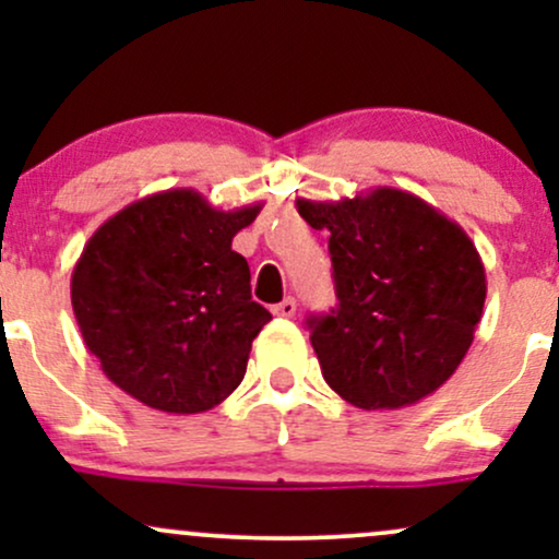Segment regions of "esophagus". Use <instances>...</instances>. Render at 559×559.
Wrapping results in <instances>:
<instances>
[{"label": "esophagus", "mask_w": 559, "mask_h": 559, "mask_svg": "<svg viewBox=\"0 0 559 559\" xmlns=\"http://www.w3.org/2000/svg\"><path fill=\"white\" fill-rule=\"evenodd\" d=\"M294 312H297V301L292 297H286L284 301H278V305L273 307V316L278 318H294Z\"/></svg>", "instance_id": "34e87169"}]
</instances>
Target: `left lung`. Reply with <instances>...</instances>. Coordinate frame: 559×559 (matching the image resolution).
Listing matches in <instances>:
<instances>
[{
	"label": "left lung",
	"instance_id": "left-lung-1",
	"mask_svg": "<svg viewBox=\"0 0 559 559\" xmlns=\"http://www.w3.org/2000/svg\"><path fill=\"white\" fill-rule=\"evenodd\" d=\"M329 230L338 307L310 318L325 383L360 409L426 400L457 370L486 299L476 243L409 191L378 186L342 202L297 199Z\"/></svg>",
	"mask_w": 559,
	"mask_h": 559
}]
</instances>
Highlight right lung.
I'll return each instance as SVG.
<instances>
[{"mask_svg":"<svg viewBox=\"0 0 559 559\" xmlns=\"http://www.w3.org/2000/svg\"><path fill=\"white\" fill-rule=\"evenodd\" d=\"M262 204L215 210L194 189L144 197L94 230L70 278L88 352L152 409L194 415L241 383L271 312L230 241Z\"/></svg>","mask_w":559,"mask_h":559,"instance_id":"obj_1","label":"right lung"}]
</instances>
